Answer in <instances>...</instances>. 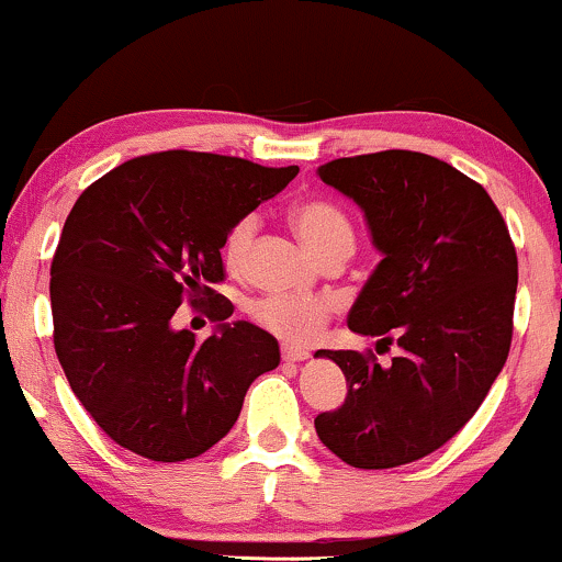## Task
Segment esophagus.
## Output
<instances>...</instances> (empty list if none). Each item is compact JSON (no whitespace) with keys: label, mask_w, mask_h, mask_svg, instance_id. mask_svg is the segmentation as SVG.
<instances>
[{"label":"esophagus","mask_w":562,"mask_h":562,"mask_svg":"<svg viewBox=\"0 0 562 562\" xmlns=\"http://www.w3.org/2000/svg\"><path fill=\"white\" fill-rule=\"evenodd\" d=\"M282 359L285 362H306L308 359V351L306 348H299V346H282Z\"/></svg>","instance_id":"obj_1"}]
</instances>
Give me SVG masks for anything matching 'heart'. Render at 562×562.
I'll list each match as a JSON object with an SVG mask.
<instances>
[{
  "mask_svg": "<svg viewBox=\"0 0 562 562\" xmlns=\"http://www.w3.org/2000/svg\"><path fill=\"white\" fill-rule=\"evenodd\" d=\"M290 222L306 248L317 256L319 261L330 256H351L353 250V224L344 209L327 200H303L290 211ZM256 235V216H243L240 222L232 224L224 237V263L237 272L248 261L250 243ZM330 306L319 299H301V295H263V299L250 303V319L261 330L277 335L288 344H308L322 330L327 322Z\"/></svg>",
  "mask_w": 562,
  "mask_h": 562,
  "instance_id": "heart-1",
  "label": "heart"
}]
</instances>
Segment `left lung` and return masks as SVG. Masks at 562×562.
Here are the masks:
<instances>
[{"instance_id": "8db88e82", "label": "left lung", "mask_w": 562, "mask_h": 562, "mask_svg": "<svg viewBox=\"0 0 562 562\" xmlns=\"http://www.w3.org/2000/svg\"><path fill=\"white\" fill-rule=\"evenodd\" d=\"M317 173L362 209L383 256L348 327L396 340L398 357L380 367L359 351L314 353L333 359L348 385L346 402L314 428L346 465H406L443 447L505 367L518 256L488 192L434 156L370 153Z\"/></svg>"}]
</instances>
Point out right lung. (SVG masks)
I'll list each match as a JSON object with an SVG mask.
<instances>
[{
	"instance_id": "obj_1",
	"label": "right lung",
	"mask_w": 562,
	"mask_h": 562,
	"mask_svg": "<svg viewBox=\"0 0 562 562\" xmlns=\"http://www.w3.org/2000/svg\"><path fill=\"white\" fill-rule=\"evenodd\" d=\"M299 166L214 153L126 160L81 192L53 259L55 351L70 389L115 443L156 462L209 451L240 417L250 383L280 364L272 333L232 317L224 280L232 224L274 198ZM184 300L215 303L205 341L177 331Z\"/></svg>"
}]
</instances>
